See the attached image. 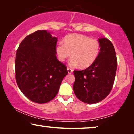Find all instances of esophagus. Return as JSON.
<instances>
[{"mask_svg": "<svg viewBox=\"0 0 134 134\" xmlns=\"http://www.w3.org/2000/svg\"><path fill=\"white\" fill-rule=\"evenodd\" d=\"M67 71H68V73L71 74V72H72V70L71 69H70V68H69V67H67Z\"/></svg>", "mask_w": 134, "mask_h": 134, "instance_id": "obj_1", "label": "esophagus"}]
</instances>
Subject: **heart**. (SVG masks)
Listing matches in <instances>:
<instances>
[{
  "mask_svg": "<svg viewBox=\"0 0 134 134\" xmlns=\"http://www.w3.org/2000/svg\"><path fill=\"white\" fill-rule=\"evenodd\" d=\"M100 43L96 40L82 34H71L67 36L64 42L60 43L56 48L59 60L64 62L71 55L69 65L87 68L93 63L99 55Z\"/></svg>",
  "mask_w": 134,
  "mask_h": 134,
  "instance_id": "heart-1",
  "label": "heart"
}]
</instances>
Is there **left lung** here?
<instances>
[{
  "mask_svg": "<svg viewBox=\"0 0 134 134\" xmlns=\"http://www.w3.org/2000/svg\"><path fill=\"white\" fill-rule=\"evenodd\" d=\"M100 52L96 61L87 69L74 71L73 90L76 97L86 103L93 104L109 94L114 83L117 59L114 47L106 38L99 39Z\"/></svg>",
  "mask_w": 134,
  "mask_h": 134,
  "instance_id": "1",
  "label": "left lung"
}]
</instances>
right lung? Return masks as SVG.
Returning a JSON list of instances; mask_svg holds the SVG:
<instances>
[{
    "label": "right lung",
    "instance_id": "1",
    "mask_svg": "<svg viewBox=\"0 0 134 134\" xmlns=\"http://www.w3.org/2000/svg\"><path fill=\"white\" fill-rule=\"evenodd\" d=\"M57 38L46 30L24 38L16 53L15 77L19 89L34 102L45 103L57 94L68 72L56 57Z\"/></svg>",
    "mask_w": 134,
    "mask_h": 134
}]
</instances>
